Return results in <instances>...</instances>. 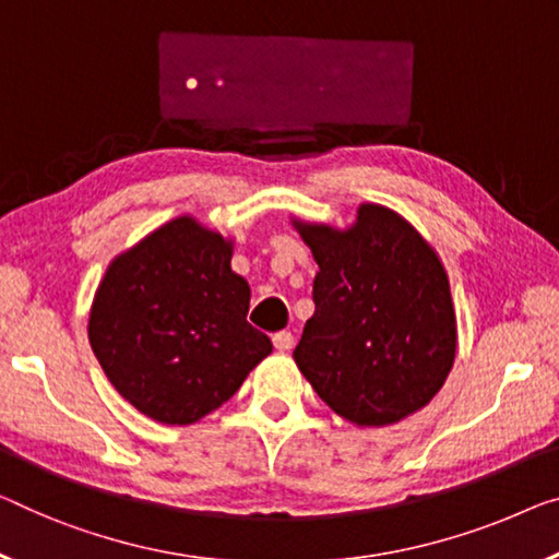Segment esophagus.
Wrapping results in <instances>:
<instances>
[{
	"label": "esophagus",
	"mask_w": 559,
	"mask_h": 559,
	"mask_svg": "<svg viewBox=\"0 0 559 559\" xmlns=\"http://www.w3.org/2000/svg\"><path fill=\"white\" fill-rule=\"evenodd\" d=\"M273 346H276L278 352H288V348L294 346V333H290V331L273 333Z\"/></svg>",
	"instance_id": "1"
}]
</instances>
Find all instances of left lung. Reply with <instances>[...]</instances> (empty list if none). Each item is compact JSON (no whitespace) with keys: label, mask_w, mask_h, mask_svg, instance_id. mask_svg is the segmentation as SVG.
I'll use <instances>...</instances> for the list:
<instances>
[{"label":"left lung","mask_w":559,"mask_h":559,"mask_svg":"<svg viewBox=\"0 0 559 559\" xmlns=\"http://www.w3.org/2000/svg\"><path fill=\"white\" fill-rule=\"evenodd\" d=\"M313 251L316 311L294 359L316 394L359 427H384L435 399L456 352L449 278L409 223L361 205L344 233L298 226Z\"/></svg>","instance_id":"1"}]
</instances>
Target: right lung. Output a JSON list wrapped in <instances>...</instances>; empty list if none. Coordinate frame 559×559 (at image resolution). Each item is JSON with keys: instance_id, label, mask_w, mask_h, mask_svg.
<instances>
[{"instance_id": "obj_1", "label": "right lung", "mask_w": 559, "mask_h": 559, "mask_svg": "<svg viewBox=\"0 0 559 559\" xmlns=\"http://www.w3.org/2000/svg\"><path fill=\"white\" fill-rule=\"evenodd\" d=\"M230 243L175 218L115 258L90 311V346L112 386L163 424L218 409L273 352L246 321L251 288Z\"/></svg>"}]
</instances>
